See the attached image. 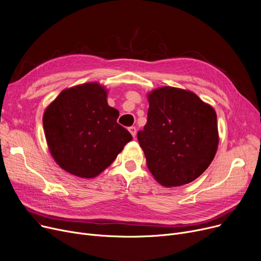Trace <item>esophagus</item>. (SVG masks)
Segmentation results:
<instances>
[{
    "label": "esophagus",
    "instance_id": "34e87169",
    "mask_svg": "<svg viewBox=\"0 0 261 261\" xmlns=\"http://www.w3.org/2000/svg\"><path fill=\"white\" fill-rule=\"evenodd\" d=\"M128 130H129V132L131 133V135L133 136V138H135V135H136V129H135V127H130Z\"/></svg>",
    "mask_w": 261,
    "mask_h": 261
}]
</instances>
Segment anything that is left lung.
I'll use <instances>...</instances> for the list:
<instances>
[{
	"label": "left lung",
	"mask_w": 261,
	"mask_h": 261,
	"mask_svg": "<svg viewBox=\"0 0 261 261\" xmlns=\"http://www.w3.org/2000/svg\"><path fill=\"white\" fill-rule=\"evenodd\" d=\"M147 98L148 119L138 140L150 172L165 187L195 181L218 149L215 109L194 92L173 87L152 90Z\"/></svg>",
	"instance_id": "left-lung-1"
}]
</instances>
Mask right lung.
<instances>
[{
    "label": "right lung",
    "mask_w": 261,
    "mask_h": 261,
    "mask_svg": "<svg viewBox=\"0 0 261 261\" xmlns=\"http://www.w3.org/2000/svg\"><path fill=\"white\" fill-rule=\"evenodd\" d=\"M98 82L67 88L45 109L43 129L49 153L73 175L93 179L109 167L132 140L117 123L119 112L108 105Z\"/></svg>",
    "instance_id": "obj_1"
}]
</instances>
